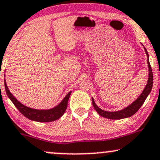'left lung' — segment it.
I'll use <instances>...</instances> for the list:
<instances>
[{
	"label": "left lung",
	"mask_w": 160,
	"mask_h": 160,
	"mask_svg": "<svg viewBox=\"0 0 160 160\" xmlns=\"http://www.w3.org/2000/svg\"><path fill=\"white\" fill-rule=\"evenodd\" d=\"M145 49V52H146L147 57H148V65L149 68V74H148V83L145 86V89L141 93V95L137 98V100H135L131 104H130L129 106L127 108H124L119 111H115V112H109V111H105V110H102L101 108H99L96 105L95 102H94L93 98H92V105H93L94 109L96 110V112L99 114L100 116H103L104 118H107V119H125V118L130 117V116H133V114H135L139 110V108H141V106L145 102V99L148 97V96L149 95V93L151 91L153 86V72H152V69H151V64L149 62V56L148 53L145 47H144Z\"/></svg>",
	"instance_id": "obj_1"
}]
</instances>
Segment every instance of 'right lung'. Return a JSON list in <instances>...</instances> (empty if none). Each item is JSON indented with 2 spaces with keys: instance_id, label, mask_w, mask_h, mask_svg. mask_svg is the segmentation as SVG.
Returning a JSON list of instances; mask_svg holds the SVG:
<instances>
[{
  "instance_id": "obj_1",
  "label": "right lung",
  "mask_w": 160,
  "mask_h": 160,
  "mask_svg": "<svg viewBox=\"0 0 160 160\" xmlns=\"http://www.w3.org/2000/svg\"><path fill=\"white\" fill-rule=\"evenodd\" d=\"M4 86L7 94L9 99L12 102L14 105L18 108V110L26 116L27 119L32 120V121H36L39 122H53L55 120L58 119L63 116L65 110L68 107V102L71 94V91L64 98V99L61 102V103L57 105L56 107L49 110H37L29 108L27 106L23 105L21 102L14 97L12 94L11 93L9 89H8L6 81L4 80Z\"/></svg>"
}]
</instances>
